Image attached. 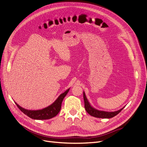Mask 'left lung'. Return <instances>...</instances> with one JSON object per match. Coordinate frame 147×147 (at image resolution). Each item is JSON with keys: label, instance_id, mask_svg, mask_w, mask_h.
<instances>
[{"label": "left lung", "instance_id": "1", "mask_svg": "<svg viewBox=\"0 0 147 147\" xmlns=\"http://www.w3.org/2000/svg\"><path fill=\"white\" fill-rule=\"evenodd\" d=\"M84 103H85V108L86 112L90 115L96 117V118H111L113 117L116 116L121 111H122L124 108L121 109L119 111L115 112H105V111H100L97 109H95L93 108L90 104H89V101H88L85 92H84Z\"/></svg>", "mask_w": 147, "mask_h": 147}]
</instances>
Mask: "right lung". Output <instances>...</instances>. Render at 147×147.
Wrapping results in <instances>:
<instances>
[{
	"label": "right lung",
	"mask_w": 147,
	"mask_h": 147,
	"mask_svg": "<svg viewBox=\"0 0 147 147\" xmlns=\"http://www.w3.org/2000/svg\"><path fill=\"white\" fill-rule=\"evenodd\" d=\"M69 89H68L66 91H65L62 94L59 95V97L57 98V100L54 102V103L51 105L50 106H48L47 107L44 108L41 110H38V111H29L27 109H24L22 107H20L17 103L16 105L18 107L23 113H24L26 115L29 117V118L34 119H48L52 118L55 117L56 116L58 113L59 112L61 109V105L62 102L65 97V95L69 91Z\"/></svg>",
	"instance_id": "right-lung-1"
}]
</instances>
